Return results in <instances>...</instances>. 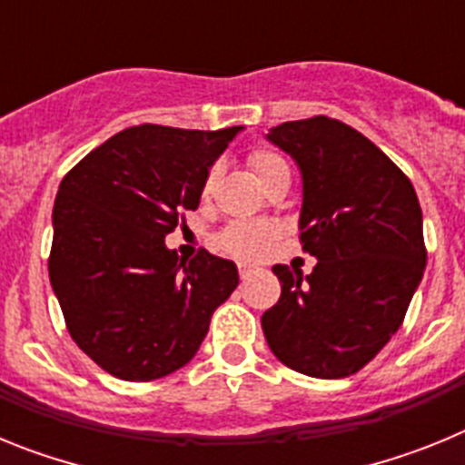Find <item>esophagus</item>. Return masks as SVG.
Here are the masks:
<instances>
[{
  "label": "esophagus",
  "instance_id": "34e87169",
  "mask_svg": "<svg viewBox=\"0 0 465 465\" xmlns=\"http://www.w3.org/2000/svg\"><path fill=\"white\" fill-rule=\"evenodd\" d=\"M237 272H240L242 279H249L256 272V268H253V265H246V262H240V265H237Z\"/></svg>",
  "mask_w": 465,
  "mask_h": 465
}]
</instances>
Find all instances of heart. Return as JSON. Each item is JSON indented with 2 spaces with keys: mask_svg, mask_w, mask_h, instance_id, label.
<instances>
[{
  "mask_svg": "<svg viewBox=\"0 0 465 465\" xmlns=\"http://www.w3.org/2000/svg\"><path fill=\"white\" fill-rule=\"evenodd\" d=\"M249 165L256 172V176L262 182V186L274 179L277 174L289 172L286 160L279 153L270 149H253L249 153ZM219 165H212L203 179V197H209L219 179ZM279 237V228L272 221H235L221 228L213 235V246L219 252L228 253L232 258H242V261H256V258L265 256L270 252V246Z\"/></svg>",
  "mask_w": 465,
  "mask_h": 465,
  "instance_id": "heart-1",
  "label": "heart"
}]
</instances>
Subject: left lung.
I'll return each instance as SVG.
<instances>
[{"label":"left lung","mask_w":465,"mask_h":465,"mask_svg":"<svg viewBox=\"0 0 465 465\" xmlns=\"http://www.w3.org/2000/svg\"><path fill=\"white\" fill-rule=\"evenodd\" d=\"M268 137L302 172L300 244L319 261L305 282L274 265L282 298L262 332L291 371L354 375L401 328L424 274L417 193L384 151L335 118L282 123Z\"/></svg>","instance_id":"1"}]
</instances>
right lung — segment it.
<instances>
[{
    "mask_svg": "<svg viewBox=\"0 0 465 465\" xmlns=\"http://www.w3.org/2000/svg\"><path fill=\"white\" fill-rule=\"evenodd\" d=\"M240 130L127 127L64 174L48 277L72 340L109 375L151 381L179 371L237 289L235 262L204 249L183 261L165 235L197 209L209 165Z\"/></svg>",
    "mask_w": 465,
    "mask_h": 465,
    "instance_id": "1",
    "label": "right lung"
}]
</instances>
